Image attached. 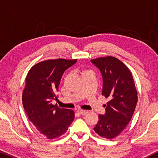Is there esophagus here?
<instances>
[{"mask_svg": "<svg viewBox=\"0 0 158 158\" xmlns=\"http://www.w3.org/2000/svg\"><path fill=\"white\" fill-rule=\"evenodd\" d=\"M77 112L79 113V114H81V115H85V114H86L87 113H88V110H82V109H79L77 110Z\"/></svg>", "mask_w": 158, "mask_h": 158, "instance_id": "obj_1", "label": "esophagus"}]
</instances>
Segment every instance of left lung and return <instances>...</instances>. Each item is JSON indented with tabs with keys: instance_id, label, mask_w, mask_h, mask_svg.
<instances>
[{
	"instance_id": "left-lung-1",
	"label": "left lung",
	"mask_w": 158,
	"mask_h": 158,
	"mask_svg": "<svg viewBox=\"0 0 158 158\" xmlns=\"http://www.w3.org/2000/svg\"><path fill=\"white\" fill-rule=\"evenodd\" d=\"M102 73V94L109 101L106 114H99L94 127L96 133L106 139H113L131 121L137 102V92L131 72L124 63L113 56L92 59Z\"/></svg>"
}]
</instances>
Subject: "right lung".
I'll list each match as a JSON object with an SVG mask.
<instances>
[{"instance_id":"right-lung-1","label":"right lung","mask_w":158,"mask_h":158,"mask_svg":"<svg viewBox=\"0 0 158 158\" xmlns=\"http://www.w3.org/2000/svg\"><path fill=\"white\" fill-rule=\"evenodd\" d=\"M77 59H49L32 66L27 73L22 94L23 106L36 129L48 139L58 138L68 131L74 119L73 110L52 105L62 74Z\"/></svg>"}]
</instances>
